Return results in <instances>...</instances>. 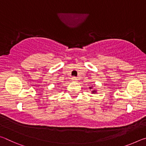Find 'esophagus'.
<instances>
[{"label": "esophagus", "instance_id": "obj_1", "mask_svg": "<svg viewBox=\"0 0 146 146\" xmlns=\"http://www.w3.org/2000/svg\"><path fill=\"white\" fill-rule=\"evenodd\" d=\"M72 80H73V81H75V82H76V81H77V78L76 77H75V76H73V77L72 78Z\"/></svg>", "mask_w": 146, "mask_h": 146}]
</instances>
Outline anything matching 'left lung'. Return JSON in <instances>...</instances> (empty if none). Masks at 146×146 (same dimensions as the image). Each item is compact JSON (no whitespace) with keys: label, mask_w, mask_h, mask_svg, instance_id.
<instances>
[{"label":"left lung","mask_w":146,"mask_h":146,"mask_svg":"<svg viewBox=\"0 0 146 146\" xmlns=\"http://www.w3.org/2000/svg\"><path fill=\"white\" fill-rule=\"evenodd\" d=\"M90 90L91 89V87H90ZM96 92H97V91L96 90H93V91H92V93H96Z\"/></svg>","instance_id":"1"}]
</instances>
